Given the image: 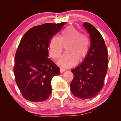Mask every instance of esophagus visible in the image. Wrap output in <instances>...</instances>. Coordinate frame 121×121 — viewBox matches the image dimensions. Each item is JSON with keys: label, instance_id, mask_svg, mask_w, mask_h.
<instances>
[{"label": "esophagus", "instance_id": "esophagus-1", "mask_svg": "<svg viewBox=\"0 0 121 121\" xmlns=\"http://www.w3.org/2000/svg\"><path fill=\"white\" fill-rule=\"evenodd\" d=\"M65 70H66V69L63 68H60V72L61 73H63V72H64Z\"/></svg>", "mask_w": 121, "mask_h": 121}]
</instances>
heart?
I'll return each mask as SVG.
<instances>
[{
	"label": "heart",
	"instance_id": "heart-1",
	"mask_svg": "<svg viewBox=\"0 0 121 121\" xmlns=\"http://www.w3.org/2000/svg\"><path fill=\"white\" fill-rule=\"evenodd\" d=\"M65 45L66 52L59 61L64 67H70L85 59L89 51V40L85 35L73 26L64 29L59 37L53 36L48 43V52L51 58L58 60L63 52Z\"/></svg>",
	"mask_w": 121,
	"mask_h": 121
}]
</instances>
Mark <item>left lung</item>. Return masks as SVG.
Returning <instances> with one entry per match:
<instances>
[{
  "mask_svg": "<svg viewBox=\"0 0 121 121\" xmlns=\"http://www.w3.org/2000/svg\"><path fill=\"white\" fill-rule=\"evenodd\" d=\"M91 36V47L82 63L72 70L70 90L76 97L87 99L95 97L104 86L108 68V53L102 35L93 25L84 23Z\"/></svg>",
  "mask_w": 121,
  "mask_h": 121,
  "instance_id": "8db88e82",
  "label": "left lung"
}]
</instances>
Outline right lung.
Returning a JSON list of instances; mask_svg holds the SVG:
<instances>
[{
  "label": "right lung",
  "instance_id": "right-lung-1",
  "mask_svg": "<svg viewBox=\"0 0 121 121\" xmlns=\"http://www.w3.org/2000/svg\"><path fill=\"white\" fill-rule=\"evenodd\" d=\"M64 24L61 22L35 26L20 40L15 54L13 72L16 84L27 100L42 102L52 93L51 80L60 72L48 58V43Z\"/></svg>",
  "mask_w": 121,
  "mask_h": 121
}]
</instances>
